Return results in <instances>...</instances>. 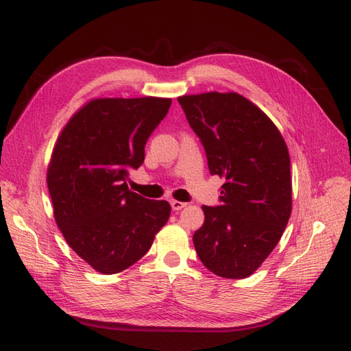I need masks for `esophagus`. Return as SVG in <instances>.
<instances>
[{
    "label": "esophagus",
    "instance_id": "1",
    "mask_svg": "<svg viewBox=\"0 0 351 351\" xmlns=\"http://www.w3.org/2000/svg\"><path fill=\"white\" fill-rule=\"evenodd\" d=\"M186 202H180V200H171V208L174 210H182L183 208H186Z\"/></svg>",
    "mask_w": 351,
    "mask_h": 351
}]
</instances>
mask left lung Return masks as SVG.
Segmentation results:
<instances>
[{
	"mask_svg": "<svg viewBox=\"0 0 351 351\" xmlns=\"http://www.w3.org/2000/svg\"><path fill=\"white\" fill-rule=\"evenodd\" d=\"M178 104L209 173L224 178L219 205L202 206L196 253L218 277L246 278L277 246L291 214L289 149L269 117L239 93L184 95Z\"/></svg>",
	"mask_w": 351,
	"mask_h": 351,
	"instance_id": "left-lung-1",
	"label": "left lung"
}]
</instances>
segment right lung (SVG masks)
<instances>
[{
    "label": "right lung",
    "instance_id": "right-lung-1",
    "mask_svg": "<svg viewBox=\"0 0 351 351\" xmlns=\"http://www.w3.org/2000/svg\"><path fill=\"white\" fill-rule=\"evenodd\" d=\"M171 99L102 98L74 114L52 152L47 182L69 246L101 274L132 267L151 249L171 214L127 186L145 161V145Z\"/></svg>",
    "mask_w": 351,
    "mask_h": 351
}]
</instances>
